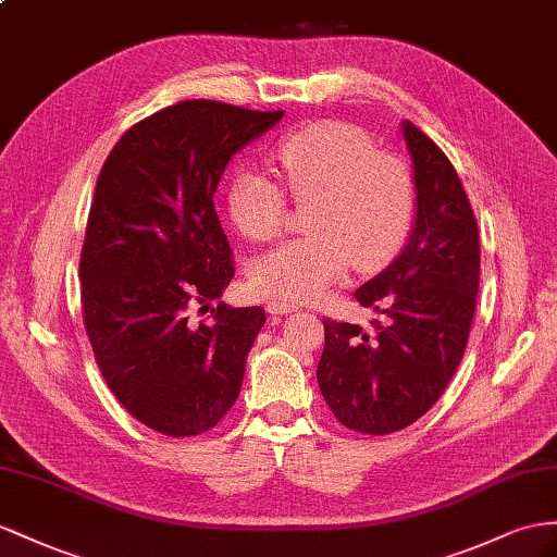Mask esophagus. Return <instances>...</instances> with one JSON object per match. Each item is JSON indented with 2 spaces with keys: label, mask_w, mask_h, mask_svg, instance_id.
Returning <instances> with one entry per match:
<instances>
[{
  "label": "esophagus",
  "mask_w": 557,
  "mask_h": 557,
  "mask_svg": "<svg viewBox=\"0 0 557 557\" xmlns=\"http://www.w3.org/2000/svg\"><path fill=\"white\" fill-rule=\"evenodd\" d=\"M268 312L270 315H289V312H294V310H298V306L296 304H292V301H282V298H275V301H268Z\"/></svg>",
  "instance_id": "obj_1"
}]
</instances>
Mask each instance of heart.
<instances>
[{"mask_svg":"<svg viewBox=\"0 0 557 557\" xmlns=\"http://www.w3.org/2000/svg\"><path fill=\"white\" fill-rule=\"evenodd\" d=\"M284 185L306 208L308 235L284 242L251 265V287L265 296L318 301L352 265H388L414 225L417 185L400 157L376 152L358 126L312 122L280 140ZM227 213L251 242L280 237L287 193L261 171H239L227 188Z\"/></svg>","mask_w":557,"mask_h":557,"instance_id":"1","label":"heart"}]
</instances>
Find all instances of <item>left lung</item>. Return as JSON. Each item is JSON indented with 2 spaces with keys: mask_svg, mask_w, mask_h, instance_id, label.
<instances>
[{
  "mask_svg": "<svg viewBox=\"0 0 557 557\" xmlns=\"http://www.w3.org/2000/svg\"><path fill=\"white\" fill-rule=\"evenodd\" d=\"M417 221L407 247L355 292L379 312L369 330L324 320L322 397L350 431L388 435L411 425L445 393L468 344L480 284V235L459 174L411 122Z\"/></svg>",
  "mask_w": 557,
  "mask_h": 557,
  "instance_id": "obj_1",
  "label": "left lung"
}]
</instances>
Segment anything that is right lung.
Listing matches in <instances>:
<instances>
[{"label":"right lung","mask_w":557,"mask_h":557,"mask_svg":"<svg viewBox=\"0 0 557 557\" xmlns=\"http://www.w3.org/2000/svg\"><path fill=\"white\" fill-rule=\"evenodd\" d=\"M284 112L181 101L126 132L98 174L79 280L84 330L120 405L152 431L190 437L237 400L261 306L211 308L235 275L213 193L231 157Z\"/></svg>","instance_id":"add662e5"}]
</instances>
